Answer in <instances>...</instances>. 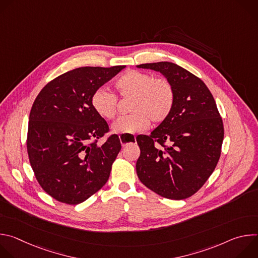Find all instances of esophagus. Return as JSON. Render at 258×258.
<instances>
[{
  "instance_id": "34e87169",
  "label": "esophagus",
  "mask_w": 258,
  "mask_h": 258,
  "mask_svg": "<svg viewBox=\"0 0 258 258\" xmlns=\"http://www.w3.org/2000/svg\"><path fill=\"white\" fill-rule=\"evenodd\" d=\"M119 139H120V143H121V145H122V147H124L125 145H126V143H125V141L119 136ZM135 139H136V137H135Z\"/></svg>"
}]
</instances>
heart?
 I'll use <instances>...</instances> for the list:
<instances>
[{"mask_svg": "<svg viewBox=\"0 0 258 258\" xmlns=\"http://www.w3.org/2000/svg\"><path fill=\"white\" fill-rule=\"evenodd\" d=\"M120 98H131L128 109L132 113L119 117L112 125L115 133L136 134L150 124L161 123L170 115L175 92L171 83L165 79H155L150 73L127 70L114 84ZM94 111L102 118L111 120L118 108L116 95L107 89L96 90L91 98Z\"/></svg>", "mask_w": 258, "mask_h": 258, "instance_id": "obj_1", "label": "heart"}]
</instances>
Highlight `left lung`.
I'll return each mask as SVG.
<instances>
[{
  "instance_id": "left-lung-1",
  "label": "left lung",
  "mask_w": 258,
  "mask_h": 258,
  "mask_svg": "<svg viewBox=\"0 0 258 258\" xmlns=\"http://www.w3.org/2000/svg\"><path fill=\"white\" fill-rule=\"evenodd\" d=\"M161 72L171 83L175 102L168 118L149 136L137 137L141 154L136 164L144 185L171 200L198 192L222 153L224 123L206 85L171 62L138 65Z\"/></svg>"
}]
</instances>
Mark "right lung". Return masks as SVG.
Listing matches in <instances>:
<instances>
[{
    "mask_svg": "<svg viewBox=\"0 0 258 258\" xmlns=\"http://www.w3.org/2000/svg\"><path fill=\"white\" fill-rule=\"evenodd\" d=\"M125 66L80 67L48 83L29 114L26 148L35 178L55 200L77 205L107 182L121 149L92 107L93 93Z\"/></svg>",
    "mask_w": 258,
    "mask_h": 258,
    "instance_id": "add662e5",
    "label": "right lung"
}]
</instances>
